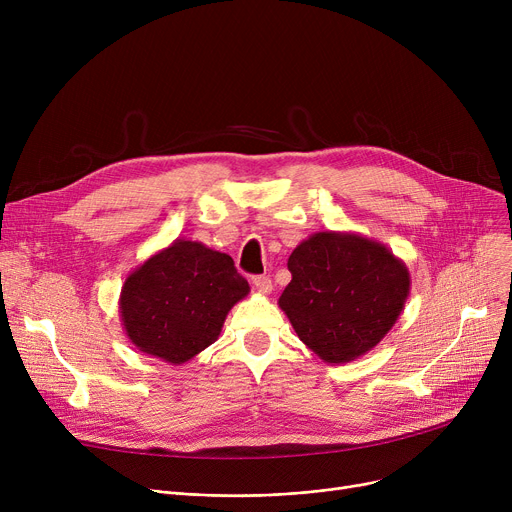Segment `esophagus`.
I'll use <instances>...</instances> for the list:
<instances>
[{
	"label": "esophagus",
	"mask_w": 512,
	"mask_h": 512,
	"mask_svg": "<svg viewBox=\"0 0 512 512\" xmlns=\"http://www.w3.org/2000/svg\"><path fill=\"white\" fill-rule=\"evenodd\" d=\"M253 286H255V290L259 292V294H270L272 292V288H274V284H272V278L270 276H253Z\"/></svg>",
	"instance_id": "34e87169"
}]
</instances>
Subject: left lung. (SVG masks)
Segmentation results:
<instances>
[{
  "mask_svg": "<svg viewBox=\"0 0 512 512\" xmlns=\"http://www.w3.org/2000/svg\"><path fill=\"white\" fill-rule=\"evenodd\" d=\"M278 301L297 336L326 363H351L392 330L411 274L382 242L355 232H317L288 257Z\"/></svg>",
  "mask_w": 512,
  "mask_h": 512,
  "instance_id": "obj_1",
  "label": "left lung"
}]
</instances>
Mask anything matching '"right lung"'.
Masks as SVG:
<instances>
[{"label":"right lung","mask_w":512,"mask_h":512,"mask_svg":"<svg viewBox=\"0 0 512 512\" xmlns=\"http://www.w3.org/2000/svg\"><path fill=\"white\" fill-rule=\"evenodd\" d=\"M249 290L230 255L176 238L126 276L120 321L141 353L182 365L218 340L228 311Z\"/></svg>","instance_id":"add662e5"}]
</instances>
